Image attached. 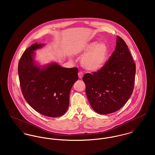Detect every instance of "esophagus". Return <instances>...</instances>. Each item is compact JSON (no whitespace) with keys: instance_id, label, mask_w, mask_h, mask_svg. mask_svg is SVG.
<instances>
[{"instance_id":"esophagus-1","label":"esophagus","mask_w":155,"mask_h":155,"mask_svg":"<svg viewBox=\"0 0 155 155\" xmlns=\"http://www.w3.org/2000/svg\"><path fill=\"white\" fill-rule=\"evenodd\" d=\"M83 76H84V73H83L82 71H80V72L78 73V77H79L80 78H82L83 77Z\"/></svg>"}]
</instances>
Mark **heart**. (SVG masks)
<instances>
[{
  "instance_id": "b5f03b06",
  "label": "heart",
  "mask_w": 155,
  "mask_h": 155,
  "mask_svg": "<svg viewBox=\"0 0 155 155\" xmlns=\"http://www.w3.org/2000/svg\"><path fill=\"white\" fill-rule=\"evenodd\" d=\"M84 54L81 64L86 70L95 71L103 66L108 54V47L104 41L93 42L85 46L80 51Z\"/></svg>"
}]
</instances>
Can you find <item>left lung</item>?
I'll list each match as a JSON object with an SVG mask.
<instances>
[{
  "label": "left lung",
  "instance_id": "obj_1",
  "mask_svg": "<svg viewBox=\"0 0 155 155\" xmlns=\"http://www.w3.org/2000/svg\"><path fill=\"white\" fill-rule=\"evenodd\" d=\"M135 71V64L128 46L117 35L115 50L104 66L82 78L92 109L100 114L120 110L133 94Z\"/></svg>",
  "mask_w": 155,
  "mask_h": 155
}]
</instances>
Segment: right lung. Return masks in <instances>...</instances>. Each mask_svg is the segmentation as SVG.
Returning a JSON list of instances; mask_svg holds the SVG:
<instances>
[{
	"label": "right lung",
	"mask_w": 155,
	"mask_h": 155,
	"mask_svg": "<svg viewBox=\"0 0 155 155\" xmlns=\"http://www.w3.org/2000/svg\"><path fill=\"white\" fill-rule=\"evenodd\" d=\"M44 44L27 48L19 61L18 73L23 96L30 106L45 116L63 115L70 103V91L78 80L77 68H65L56 62L41 65L34 52Z\"/></svg>",
	"instance_id": "1"
}]
</instances>
